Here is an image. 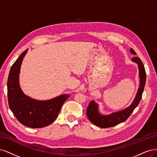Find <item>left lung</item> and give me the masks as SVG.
Masks as SVG:
<instances>
[{
	"label": "left lung",
	"mask_w": 157,
	"mask_h": 157,
	"mask_svg": "<svg viewBox=\"0 0 157 157\" xmlns=\"http://www.w3.org/2000/svg\"><path fill=\"white\" fill-rule=\"evenodd\" d=\"M130 52L134 55H136V53L134 52L133 49H130ZM133 62H135L138 64L139 68L140 73V87L138 90L137 94L133 101L129 107L126 109L121 110L120 112L113 113L108 115H103L98 112V106L97 103H95L93 100L90 101L89 105H88L87 109V116L90 122L94 124L97 125L99 127L105 128L109 127H112L117 125L121 123H123L127 119L130 115L133 112L134 109L137 107L139 104L142 94L144 92V87L146 82V74L144 64L141 62L140 59L138 57H135L132 59Z\"/></svg>",
	"instance_id": "1"
}]
</instances>
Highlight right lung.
Listing matches in <instances>:
<instances>
[{
	"instance_id": "right-lung-1",
	"label": "right lung",
	"mask_w": 157,
	"mask_h": 157,
	"mask_svg": "<svg viewBox=\"0 0 157 157\" xmlns=\"http://www.w3.org/2000/svg\"><path fill=\"white\" fill-rule=\"evenodd\" d=\"M27 51L26 49L21 54L10 71L7 82L8 104L15 117L22 124L33 128H42L55 120L70 95L62 94L51 100L40 101L23 93L19 83V74Z\"/></svg>"
}]
</instances>
